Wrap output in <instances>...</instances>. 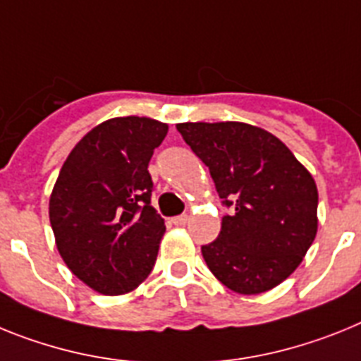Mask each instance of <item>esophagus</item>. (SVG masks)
Masks as SVG:
<instances>
[{
	"label": "esophagus",
	"instance_id": "esophagus-1",
	"mask_svg": "<svg viewBox=\"0 0 361 361\" xmlns=\"http://www.w3.org/2000/svg\"><path fill=\"white\" fill-rule=\"evenodd\" d=\"M187 219H189V216H187V214L174 216V218H172V224H174V225H185V224H187Z\"/></svg>",
	"mask_w": 361,
	"mask_h": 361
}]
</instances>
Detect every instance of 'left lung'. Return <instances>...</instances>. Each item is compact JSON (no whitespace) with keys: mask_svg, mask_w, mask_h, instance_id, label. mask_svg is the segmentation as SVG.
<instances>
[{"mask_svg":"<svg viewBox=\"0 0 361 361\" xmlns=\"http://www.w3.org/2000/svg\"><path fill=\"white\" fill-rule=\"evenodd\" d=\"M185 143L205 163L228 214L207 267L225 287L259 294L287 280L318 231V189L283 142L240 121L178 123Z\"/></svg>","mask_w":361,"mask_h":361,"instance_id":"obj_1","label":"left lung"}]
</instances>
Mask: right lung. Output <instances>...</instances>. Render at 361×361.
<instances>
[{
  "instance_id": "obj_1",
  "label": "right lung",
  "mask_w": 361,
  "mask_h": 361,
  "mask_svg": "<svg viewBox=\"0 0 361 361\" xmlns=\"http://www.w3.org/2000/svg\"><path fill=\"white\" fill-rule=\"evenodd\" d=\"M167 130L150 118H112L81 137L59 171L49 202L56 247L96 293H130L154 267L165 224L150 205L149 161Z\"/></svg>"
}]
</instances>
